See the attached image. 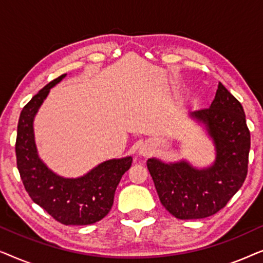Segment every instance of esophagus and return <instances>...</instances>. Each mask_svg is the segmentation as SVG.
Masks as SVG:
<instances>
[{
  "label": "esophagus",
  "mask_w": 263,
  "mask_h": 263,
  "mask_svg": "<svg viewBox=\"0 0 263 263\" xmlns=\"http://www.w3.org/2000/svg\"><path fill=\"white\" fill-rule=\"evenodd\" d=\"M140 153H141L142 156H147V154L149 153V149L148 148H141V149H140Z\"/></svg>",
  "instance_id": "1"
}]
</instances>
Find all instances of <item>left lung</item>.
<instances>
[{
	"mask_svg": "<svg viewBox=\"0 0 263 263\" xmlns=\"http://www.w3.org/2000/svg\"><path fill=\"white\" fill-rule=\"evenodd\" d=\"M189 116L203 125L213 141V164L199 168L184 159L174 163L158 158L147 160L161 204L182 220L211 217L226 206L247 177L250 151V132L242 104L221 82L211 106Z\"/></svg>",
	"mask_w": 263,
	"mask_h": 263,
	"instance_id": "obj_1",
	"label": "left lung"
}]
</instances>
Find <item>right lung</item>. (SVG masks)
Returning a JSON list of instances; mask_svg holds the SVG:
<instances>
[{
  "instance_id": "right-lung-1",
  "label": "right lung",
  "mask_w": 263,
  "mask_h": 263,
  "mask_svg": "<svg viewBox=\"0 0 263 263\" xmlns=\"http://www.w3.org/2000/svg\"><path fill=\"white\" fill-rule=\"evenodd\" d=\"M66 75L49 82L21 111L15 143L16 165L28 195L55 220L64 225H89L102 220L110 212L118 183L130 168L133 158L103 161L77 178L55 174L39 158L34 141V117L50 89Z\"/></svg>"
}]
</instances>
